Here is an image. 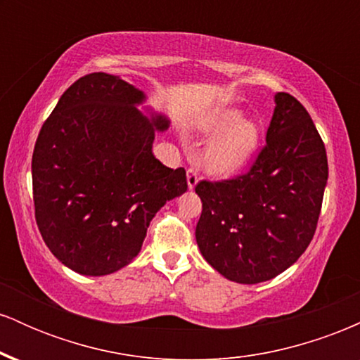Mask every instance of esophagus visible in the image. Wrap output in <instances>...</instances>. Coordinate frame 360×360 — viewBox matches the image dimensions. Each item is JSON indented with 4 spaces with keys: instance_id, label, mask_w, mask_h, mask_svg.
I'll return each mask as SVG.
<instances>
[{
    "instance_id": "esophagus-1",
    "label": "esophagus",
    "mask_w": 360,
    "mask_h": 360,
    "mask_svg": "<svg viewBox=\"0 0 360 360\" xmlns=\"http://www.w3.org/2000/svg\"><path fill=\"white\" fill-rule=\"evenodd\" d=\"M198 184V174L194 169H188V188L194 189Z\"/></svg>"
}]
</instances>
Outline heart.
<instances>
[{"instance_id": "b5f03b06", "label": "heart", "mask_w": 360, "mask_h": 360, "mask_svg": "<svg viewBox=\"0 0 360 360\" xmlns=\"http://www.w3.org/2000/svg\"><path fill=\"white\" fill-rule=\"evenodd\" d=\"M242 117L237 106H214L194 120V130L212 137L200 157L201 169L210 176L237 174L257 152L262 127L255 118Z\"/></svg>"}]
</instances>
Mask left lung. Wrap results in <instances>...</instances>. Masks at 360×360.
Masks as SVG:
<instances>
[{
	"mask_svg": "<svg viewBox=\"0 0 360 360\" xmlns=\"http://www.w3.org/2000/svg\"><path fill=\"white\" fill-rule=\"evenodd\" d=\"M266 147L247 174L208 183L196 242L206 262L240 284L269 281L301 257L315 235L328 160L315 123L288 93L274 96Z\"/></svg>",
	"mask_w": 360,
	"mask_h": 360,
	"instance_id": "1",
	"label": "left lung"
}]
</instances>
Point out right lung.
Wrapping results in <instances>:
<instances>
[{"label":"right lung","instance_id":"obj_1","mask_svg":"<svg viewBox=\"0 0 360 360\" xmlns=\"http://www.w3.org/2000/svg\"><path fill=\"white\" fill-rule=\"evenodd\" d=\"M120 76L77 79L45 120L32 157L35 218L45 245L82 276L113 274L139 255L152 218L188 189L183 167L152 152L166 115Z\"/></svg>","mask_w":360,"mask_h":360}]
</instances>
